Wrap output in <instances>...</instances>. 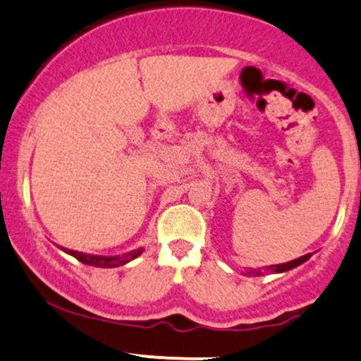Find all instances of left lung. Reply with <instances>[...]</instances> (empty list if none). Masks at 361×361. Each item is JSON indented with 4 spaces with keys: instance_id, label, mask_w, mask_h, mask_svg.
Returning <instances> with one entry per match:
<instances>
[{
    "instance_id": "8db88e82",
    "label": "left lung",
    "mask_w": 361,
    "mask_h": 361,
    "mask_svg": "<svg viewBox=\"0 0 361 361\" xmlns=\"http://www.w3.org/2000/svg\"><path fill=\"white\" fill-rule=\"evenodd\" d=\"M311 257V254H305V256L298 257V259H292L289 263H282V264H270V267H264V268H259V270H247L244 273V275L247 276H261L264 275V273H283V271H289L292 268H298L299 264L306 263Z\"/></svg>"
}]
</instances>
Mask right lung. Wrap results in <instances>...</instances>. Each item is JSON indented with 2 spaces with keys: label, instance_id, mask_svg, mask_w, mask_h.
I'll list each match as a JSON object with an SVG mask.
<instances>
[{
  "label": "right lung",
  "instance_id": "right-lung-1",
  "mask_svg": "<svg viewBox=\"0 0 361 361\" xmlns=\"http://www.w3.org/2000/svg\"><path fill=\"white\" fill-rule=\"evenodd\" d=\"M63 252L71 254L74 256L75 259L81 261V263L90 264V267H97V268H117L123 267V264L130 263V261L138 257L140 254L143 252V249H136V250H130V252L123 254V256H97V254H86V252H79V250H72V249H66L60 247Z\"/></svg>",
  "mask_w": 361,
  "mask_h": 361
}]
</instances>
